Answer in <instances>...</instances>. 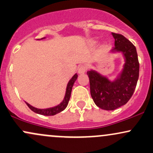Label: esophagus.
<instances>
[{
    "mask_svg": "<svg viewBox=\"0 0 153 153\" xmlns=\"http://www.w3.org/2000/svg\"><path fill=\"white\" fill-rule=\"evenodd\" d=\"M87 67L86 65H82L79 66V68L78 69V72L79 74H84L86 72V71H87Z\"/></svg>",
    "mask_w": 153,
    "mask_h": 153,
    "instance_id": "obj_1",
    "label": "esophagus"
}]
</instances>
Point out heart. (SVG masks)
<instances>
[{
  "instance_id": "1",
  "label": "heart",
  "mask_w": 153,
  "mask_h": 153,
  "mask_svg": "<svg viewBox=\"0 0 153 153\" xmlns=\"http://www.w3.org/2000/svg\"><path fill=\"white\" fill-rule=\"evenodd\" d=\"M97 41H94V43H97Z\"/></svg>"
}]
</instances>
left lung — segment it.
I'll return each mask as SVG.
<instances>
[{
    "mask_svg": "<svg viewBox=\"0 0 153 153\" xmlns=\"http://www.w3.org/2000/svg\"><path fill=\"white\" fill-rule=\"evenodd\" d=\"M114 47L112 53L121 52L125 64L117 78L110 81L95 70L87 71L91 96L95 105L102 109L114 110L125 105L133 94L139 78L140 64L135 46L124 36L112 33Z\"/></svg>",
    "mask_w": 153,
    "mask_h": 153,
    "instance_id": "1",
    "label": "left lung"
}]
</instances>
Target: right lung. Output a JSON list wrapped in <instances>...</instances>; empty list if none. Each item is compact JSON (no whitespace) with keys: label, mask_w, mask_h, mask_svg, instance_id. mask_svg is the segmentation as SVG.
<instances>
[{"label":"right lung","mask_w":153,"mask_h":153,"mask_svg":"<svg viewBox=\"0 0 153 153\" xmlns=\"http://www.w3.org/2000/svg\"><path fill=\"white\" fill-rule=\"evenodd\" d=\"M45 39V37L42 38V39H38V40H41V39ZM77 77H78V75H77V74H75L72 76V78L69 80V82H68L67 84V86H66V93H65V96H64V100H63V101L61 102L59 105L55 106V107H50V108H46V109H38L29 105L28 103H27L26 102H26L27 106H28V107H29L33 112L37 113V114H41V115H45V116L55 115V114L62 112V111L64 110V109H66V107H67L68 103H69V101L70 100V97H71V90H72L73 85L74 84L75 81L76 80Z\"/></svg>","instance_id":"obj_1"}]
</instances>
